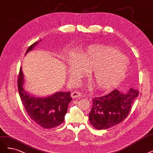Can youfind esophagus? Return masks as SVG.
<instances>
[{
    "instance_id": "obj_1",
    "label": "esophagus",
    "mask_w": 153,
    "mask_h": 153,
    "mask_svg": "<svg viewBox=\"0 0 153 153\" xmlns=\"http://www.w3.org/2000/svg\"><path fill=\"white\" fill-rule=\"evenodd\" d=\"M71 97L75 99V98H76V97H80L82 96V94L80 92H76V91H75V92H73L71 94Z\"/></svg>"
}]
</instances>
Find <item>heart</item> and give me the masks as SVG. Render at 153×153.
<instances>
[{
  "label": "heart",
  "mask_w": 153,
  "mask_h": 153,
  "mask_svg": "<svg viewBox=\"0 0 153 153\" xmlns=\"http://www.w3.org/2000/svg\"><path fill=\"white\" fill-rule=\"evenodd\" d=\"M71 80L76 82L88 71L95 87L110 90L122 80L128 71L125 55L112 47L91 45L78 53H71L66 58Z\"/></svg>",
  "instance_id": "obj_1"
}]
</instances>
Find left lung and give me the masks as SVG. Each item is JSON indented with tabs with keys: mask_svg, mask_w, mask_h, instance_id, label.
Segmentation results:
<instances>
[{
	"mask_svg": "<svg viewBox=\"0 0 153 153\" xmlns=\"http://www.w3.org/2000/svg\"><path fill=\"white\" fill-rule=\"evenodd\" d=\"M139 91L131 88L126 93L117 89L102 97L92 99V107L89 113V121L98 130L107 129L121 123L128 115L134 100Z\"/></svg>",
	"mask_w": 153,
	"mask_h": 153,
	"instance_id": "8db88e82",
	"label": "left lung"
}]
</instances>
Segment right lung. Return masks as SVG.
<instances>
[{
	"label": "right lung",
	"mask_w": 153,
	"mask_h": 153,
	"mask_svg": "<svg viewBox=\"0 0 153 153\" xmlns=\"http://www.w3.org/2000/svg\"><path fill=\"white\" fill-rule=\"evenodd\" d=\"M41 40L31 45L26 54L33 49ZM23 73L20 67L18 78V88L19 96L26 113L30 118L44 128H52L61 125L65 120L68 104L72 98L70 92H57L45 98L30 96L23 89Z\"/></svg>",
	"instance_id": "1"
}]
</instances>
